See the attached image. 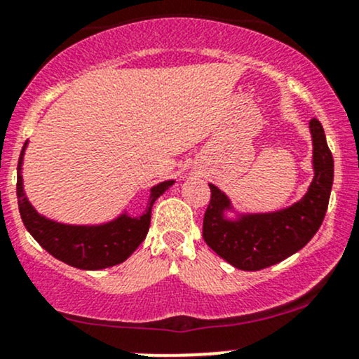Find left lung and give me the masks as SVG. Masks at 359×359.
Instances as JSON below:
<instances>
[{"label":"left lung","mask_w":359,"mask_h":359,"mask_svg":"<svg viewBox=\"0 0 359 359\" xmlns=\"http://www.w3.org/2000/svg\"><path fill=\"white\" fill-rule=\"evenodd\" d=\"M313 135L314 179L306 196L289 209L273 214L248 215L237 222L226 221L222 210L229 201L212 184L204 214L202 237L229 264L243 271H259L292 256L313 239L321 227L330 204L334 161L326 144L325 128L318 118L309 122Z\"/></svg>","instance_id":"left-lung-1"}]
</instances>
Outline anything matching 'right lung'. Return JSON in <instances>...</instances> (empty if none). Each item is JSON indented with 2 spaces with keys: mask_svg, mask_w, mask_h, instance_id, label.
I'll return each instance as SVG.
<instances>
[{
  "mask_svg": "<svg viewBox=\"0 0 359 359\" xmlns=\"http://www.w3.org/2000/svg\"><path fill=\"white\" fill-rule=\"evenodd\" d=\"M25 147L18 158V180H16L21 221L46 252L65 264L79 267V269L97 271L123 262L142 244L149 232L150 212H152L155 198L161 197L174 184V180H167L152 187L149 207L140 217H130L125 214L116 221L98 227L63 226V224L46 221L41 215H38L25 197L23 180L20 174Z\"/></svg>",
  "mask_w": 359,
  "mask_h": 359,
  "instance_id": "obj_1",
  "label": "right lung"
}]
</instances>
